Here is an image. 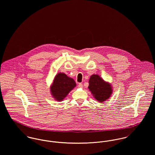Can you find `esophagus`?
I'll return each instance as SVG.
<instances>
[{"label":"esophagus","mask_w":155,"mask_h":155,"mask_svg":"<svg viewBox=\"0 0 155 155\" xmlns=\"http://www.w3.org/2000/svg\"><path fill=\"white\" fill-rule=\"evenodd\" d=\"M78 87H80V88H82V87H83V84L82 83H79L78 84Z\"/></svg>","instance_id":"1"}]
</instances>
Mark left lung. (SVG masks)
<instances>
[{
	"instance_id": "left-lung-1",
	"label": "left lung",
	"mask_w": 155,
	"mask_h": 155,
	"mask_svg": "<svg viewBox=\"0 0 155 155\" xmlns=\"http://www.w3.org/2000/svg\"><path fill=\"white\" fill-rule=\"evenodd\" d=\"M88 88L94 98L100 102L108 99L112 92L111 86L106 83L98 75H93L90 77Z\"/></svg>"
}]
</instances>
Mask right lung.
<instances>
[{
    "label": "right lung",
    "mask_w": 155,
    "mask_h": 155,
    "mask_svg": "<svg viewBox=\"0 0 155 155\" xmlns=\"http://www.w3.org/2000/svg\"><path fill=\"white\" fill-rule=\"evenodd\" d=\"M75 86L76 83L74 79L64 73H59L53 81L51 93L56 101H62Z\"/></svg>",
    "instance_id": "right-lung-1"
}]
</instances>
